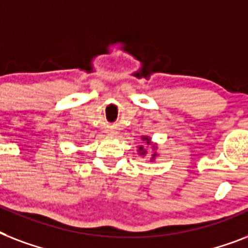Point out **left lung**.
<instances>
[{"label": "left lung", "instance_id": "left-lung-1", "mask_svg": "<svg viewBox=\"0 0 248 248\" xmlns=\"http://www.w3.org/2000/svg\"><path fill=\"white\" fill-rule=\"evenodd\" d=\"M143 140H144V141H145V144H148V145H151V138H148V136H143ZM139 153L141 155H145V153H147V151L144 149V147H139ZM155 155H157V153H155V155H152V159H155Z\"/></svg>", "mask_w": 248, "mask_h": 248}]
</instances>
